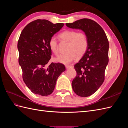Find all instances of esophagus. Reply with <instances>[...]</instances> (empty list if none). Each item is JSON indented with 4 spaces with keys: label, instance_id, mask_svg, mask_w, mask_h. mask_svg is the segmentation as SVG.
Masks as SVG:
<instances>
[{
    "label": "esophagus",
    "instance_id": "34e87169",
    "mask_svg": "<svg viewBox=\"0 0 128 128\" xmlns=\"http://www.w3.org/2000/svg\"><path fill=\"white\" fill-rule=\"evenodd\" d=\"M66 68H73L72 66L71 65H66Z\"/></svg>",
    "mask_w": 128,
    "mask_h": 128
}]
</instances>
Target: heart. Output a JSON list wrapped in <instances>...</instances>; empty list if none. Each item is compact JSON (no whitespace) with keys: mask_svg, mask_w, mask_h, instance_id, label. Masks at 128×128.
I'll return each mask as SVG.
<instances>
[{"mask_svg":"<svg viewBox=\"0 0 128 128\" xmlns=\"http://www.w3.org/2000/svg\"><path fill=\"white\" fill-rule=\"evenodd\" d=\"M59 37L62 40L68 42L67 52L55 58V61L64 64H67L74 60L76 55L82 56L88 48V40L86 34L76 30H67L62 32ZM50 50L55 54L58 53V41L56 37L52 36L48 42Z\"/></svg>","mask_w":128,"mask_h":128,"instance_id":"obj_1","label":"heart"}]
</instances>
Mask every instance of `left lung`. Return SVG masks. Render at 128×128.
Wrapping results in <instances>:
<instances>
[{
  "instance_id": "1",
  "label": "left lung",
  "mask_w": 128,
  "mask_h": 128,
  "mask_svg": "<svg viewBox=\"0 0 128 128\" xmlns=\"http://www.w3.org/2000/svg\"><path fill=\"white\" fill-rule=\"evenodd\" d=\"M66 24L70 28L83 30L88 38L86 51L74 66L77 75L72 83L77 95L86 97L97 91L104 80L109 60V42L101 26L91 19L82 18Z\"/></svg>"
}]
</instances>
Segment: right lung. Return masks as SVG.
<instances>
[{
  "mask_svg": "<svg viewBox=\"0 0 128 128\" xmlns=\"http://www.w3.org/2000/svg\"><path fill=\"white\" fill-rule=\"evenodd\" d=\"M64 26L62 23L53 24L38 19L27 24L21 33L18 42V63L23 80L34 94H51L58 77L66 70L61 63L48 64L52 55L49 40Z\"/></svg>",
  "mask_w": 128,
  "mask_h": 128,
  "instance_id": "obj_1",
  "label": "right lung"
}]
</instances>
